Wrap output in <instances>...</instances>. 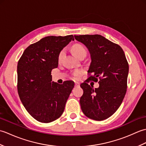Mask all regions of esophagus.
<instances>
[{
	"mask_svg": "<svg viewBox=\"0 0 146 146\" xmlns=\"http://www.w3.org/2000/svg\"><path fill=\"white\" fill-rule=\"evenodd\" d=\"M75 86H76V87H78V86H80V83L78 82H75Z\"/></svg>",
	"mask_w": 146,
	"mask_h": 146,
	"instance_id": "34e87169",
	"label": "esophagus"
}]
</instances>
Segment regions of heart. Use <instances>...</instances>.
Returning a JSON list of instances; mask_svg holds the SVG:
<instances>
[{"label": "heart", "instance_id": "b5f03b06", "mask_svg": "<svg viewBox=\"0 0 146 146\" xmlns=\"http://www.w3.org/2000/svg\"><path fill=\"white\" fill-rule=\"evenodd\" d=\"M71 51H72L73 54L76 56L77 58H79L80 56H81L83 53H86V49L84 48L82 44H78V43H76V44H74L72 47H71ZM65 50L64 49H62V50L60 52L58 55V61H60L61 59L63 57V56L64 54ZM82 75V71H74L73 73V78L77 79L78 77Z\"/></svg>", "mask_w": 146, "mask_h": 146}]
</instances>
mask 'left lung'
I'll use <instances>...</instances> for the list:
<instances>
[{
  "label": "left lung",
  "instance_id": "left-lung-1",
  "mask_svg": "<svg viewBox=\"0 0 146 146\" xmlns=\"http://www.w3.org/2000/svg\"><path fill=\"white\" fill-rule=\"evenodd\" d=\"M75 38L86 46L92 58L88 78L80 85L83 90L80 100L82 111L93 120L107 119L119 108L127 92L129 64L124 52L119 45L101 35L75 36ZM98 79V88L88 84Z\"/></svg>",
  "mask_w": 146,
  "mask_h": 146
}]
</instances>
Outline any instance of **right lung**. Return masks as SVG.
<instances>
[{
  "label": "right lung",
  "mask_w": 146,
  "mask_h": 146,
  "mask_svg": "<svg viewBox=\"0 0 146 146\" xmlns=\"http://www.w3.org/2000/svg\"><path fill=\"white\" fill-rule=\"evenodd\" d=\"M73 35L47 36L29 45L17 63V91L26 110L42 123L58 119L74 88L71 81L52 82L51 71L58 65L60 52Z\"/></svg>",
  "instance_id": "1"
}]
</instances>
